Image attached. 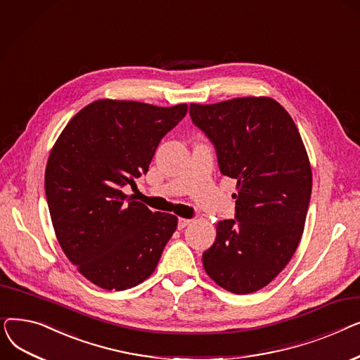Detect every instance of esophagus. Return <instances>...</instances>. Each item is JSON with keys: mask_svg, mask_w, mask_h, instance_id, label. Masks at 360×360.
I'll use <instances>...</instances> for the list:
<instances>
[{"mask_svg": "<svg viewBox=\"0 0 360 360\" xmlns=\"http://www.w3.org/2000/svg\"><path fill=\"white\" fill-rule=\"evenodd\" d=\"M190 223H191L190 219H182V217H181V219L178 220V229H184L185 226H188Z\"/></svg>", "mask_w": 360, "mask_h": 360, "instance_id": "34e87169", "label": "esophagus"}]
</instances>
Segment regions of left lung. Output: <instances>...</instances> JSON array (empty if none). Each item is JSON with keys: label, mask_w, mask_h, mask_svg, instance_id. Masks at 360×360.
<instances>
[{"label": "left lung", "mask_w": 360, "mask_h": 360, "mask_svg": "<svg viewBox=\"0 0 360 360\" xmlns=\"http://www.w3.org/2000/svg\"><path fill=\"white\" fill-rule=\"evenodd\" d=\"M190 115L238 191L235 219L217 223L204 270L232 293L257 292L288 266L304 233L312 191L307 148L288 110L271 98L191 103Z\"/></svg>", "instance_id": "obj_1"}]
</instances>
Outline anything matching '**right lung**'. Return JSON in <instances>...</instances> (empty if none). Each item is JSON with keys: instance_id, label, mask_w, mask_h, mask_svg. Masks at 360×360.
<instances>
[{"instance_id": "right-lung-1", "label": "right lung", "mask_w": 360, "mask_h": 360, "mask_svg": "<svg viewBox=\"0 0 360 360\" xmlns=\"http://www.w3.org/2000/svg\"><path fill=\"white\" fill-rule=\"evenodd\" d=\"M101 99L83 108L51 150L45 193L53 231L77 270L106 290H125L155 271L178 217L151 213L122 193L147 174L160 140L186 115Z\"/></svg>"}]
</instances>
